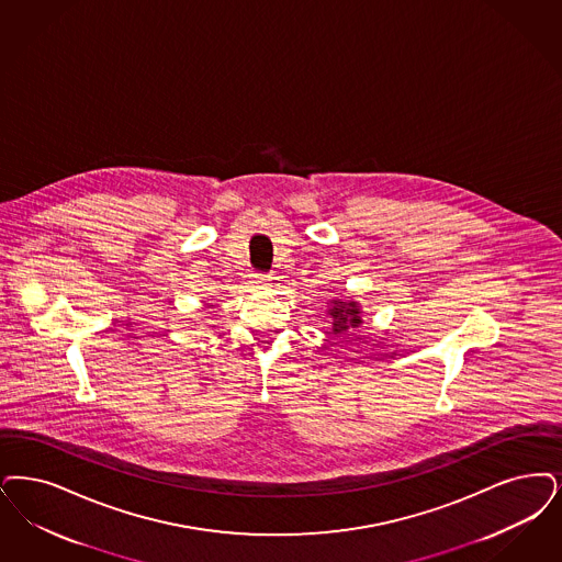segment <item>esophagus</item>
Segmentation results:
<instances>
[{"label":"esophagus","mask_w":562,"mask_h":562,"mask_svg":"<svg viewBox=\"0 0 562 562\" xmlns=\"http://www.w3.org/2000/svg\"><path fill=\"white\" fill-rule=\"evenodd\" d=\"M270 280L271 276H268V273H252V282H255L257 286H268Z\"/></svg>","instance_id":"34e87169"}]
</instances>
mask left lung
<instances>
[{
  "instance_id": "1",
  "label": "left lung",
  "mask_w": 562,
  "mask_h": 562,
  "mask_svg": "<svg viewBox=\"0 0 562 562\" xmlns=\"http://www.w3.org/2000/svg\"><path fill=\"white\" fill-rule=\"evenodd\" d=\"M333 317V333L342 335L349 333L351 328H358L361 324L360 310L356 303H345V301H335V305L328 310Z\"/></svg>"
}]
</instances>
